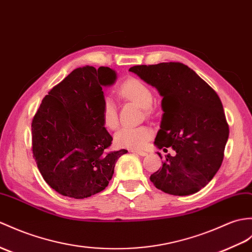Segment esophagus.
<instances>
[{
	"mask_svg": "<svg viewBox=\"0 0 252 252\" xmlns=\"http://www.w3.org/2000/svg\"><path fill=\"white\" fill-rule=\"evenodd\" d=\"M131 153L138 155V156H142V157H145V156L148 155L147 153H146V151H143V150H131Z\"/></svg>",
	"mask_w": 252,
	"mask_h": 252,
	"instance_id": "1",
	"label": "esophagus"
}]
</instances>
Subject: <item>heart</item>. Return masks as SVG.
I'll list each match as a JSON object with an SVG mask.
<instances>
[{
	"label": "heart",
	"mask_w": 252,
	"mask_h": 252,
	"mask_svg": "<svg viewBox=\"0 0 252 252\" xmlns=\"http://www.w3.org/2000/svg\"><path fill=\"white\" fill-rule=\"evenodd\" d=\"M119 93L122 97L137 104L139 107L149 109L154 103V93L143 81L131 78L121 85ZM102 121L108 130H115L118 126V115L114 101L109 96H105L101 108ZM153 132L147 126H126L122 127L115 134L117 146L127 149H140L147 144Z\"/></svg>",
	"instance_id": "1"
}]
</instances>
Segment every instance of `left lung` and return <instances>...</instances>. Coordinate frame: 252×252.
<instances>
[{
  "label": "left lung",
  "instance_id": "obj_1",
  "mask_svg": "<svg viewBox=\"0 0 252 252\" xmlns=\"http://www.w3.org/2000/svg\"><path fill=\"white\" fill-rule=\"evenodd\" d=\"M128 71L155 87L163 97L155 145L176 151L174 157L165 156L162 167L151 175L150 181L173 195L200 191L220 168L229 138L218 94L193 69L179 62L135 65Z\"/></svg>",
  "mask_w": 252,
  "mask_h": 252
}]
</instances>
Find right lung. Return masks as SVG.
<instances>
[{
    "mask_svg": "<svg viewBox=\"0 0 252 252\" xmlns=\"http://www.w3.org/2000/svg\"><path fill=\"white\" fill-rule=\"evenodd\" d=\"M109 67L74 69L42 101L32 121V150L43 178L68 197L85 198L103 191L117 160L127 150L105 154L113 137L101 108L103 87L115 84Z\"/></svg>",
    "mask_w": 252,
    "mask_h": 252,
    "instance_id": "add662e5",
    "label": "right lung"
}]
</instances>
